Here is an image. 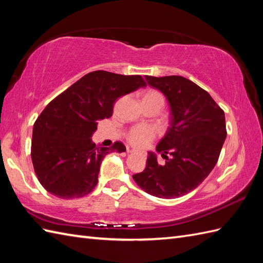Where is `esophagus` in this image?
Masks as SVG:
<instances>
[{"label":"esophagus","instance_id":"obj_1","mask_svg":"<svg viewBox=\"0 0 263 263\" xmlns=\"http://www.w3.org/2000/svg\"><path fill=\"white\" fill-rule=\"evenodd\" d=\"M127 152H128V153H135V151H134V149H128Z\"/></svg>","mask_w":263,"mask_h":263}]
</instances>
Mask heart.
Returning <instances> with one entry per match:
<instances>
[{"label":"heart","instance_id":"b5f03b06","mask_svg":"<svg viewBox=\"0 0 263 263\" xmlns=\"http://www.w3.org/2000/svg\"><path fill=\"white\" fill-rule=\"evenodd\" d=\"M144 98H152V99H157L163 102V97L161 93L156 91H148L145 93ZM156 129L154 127L148 126V125H141L132 128V129L127 134V141L129 142L133 146L135 147H145L148 145L153 139L156 137Z\"/></svg>","mask_w":263,"mask_h":263}]
</instances>
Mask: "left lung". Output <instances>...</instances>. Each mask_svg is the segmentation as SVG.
<instances>
[{
  "mask_svg": "<svg viewBox=\"0 0 263 263\" xmlns=\"http://www.w3.org/2000/svg\"><path fill=\"white\" fill-rule=\"evenodd\" d=\"M145 79L170 106V127L156 146L166 161L160 165L156 155L148 152L146 167L133 179L147 194L172 199L196 189L212 172L226 138L225 115L207 91L188 79Z\"/></svg>",
  "mask_w": 263,
  "mask_h": 263,
  "instance_id": "left-lung-1",
  "label": "left lung"
}]
</instances>
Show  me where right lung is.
<instances>
[{
	"mask_svg": "<svg viewBox=\"0 0 263 263\" xmlns=\"http://www.w3.org/2000/svg\"><path fill=\"white\" fill-rule=\"evenodd\" d=\"M143 86L141 75L95 71L47 104L34 122L31 141L34 172L46 190L62 199L93 191L103 157L126 151L120 142L111 147L92 143L98 120L112 116L117 99Z\"/></svg>",
	"mask_w": 263,
	"mask_h": 263,
	"instance_id": "1",
	"label": "right lung"
}]
</instances>
